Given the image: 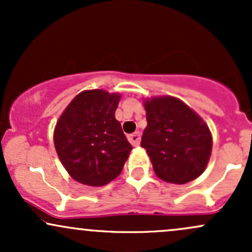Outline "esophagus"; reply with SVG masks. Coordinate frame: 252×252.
I'll return each mask as SVG.
<instances>
[{"label": "esophagus", "instance_id": "obj_1", "mask_svg": "<svg viewBox=\"0 0 252 252\" xmlns=\"http://www.w3.org/2000/svg\"><path fill=\"white\" fill-rule=\"evenodd\" d=\"M128 140H129V142L132 144V146L138 147V146H140V142H141L140 132H134V134L129 135L128 136Z\"/></svg>", "mask_w": 252, "mask_h": 252}]
</instances>
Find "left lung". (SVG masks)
<instances>
[{
	"instance_id": "left-lung-1",
	"label": "left lung",
	"mask_w": 252,
	"mask_h": 252,
	"mask_svg": "<svg viewBox=\"0 0 252 252\" xmlns=\"http://www.w3.org/2000/svg\"><path fill=\"white\" fill-rule=\"evenodd\" d=\"M144 109L148 124L141 147L148 153L155 174L178 185L201 175L212 150L206 123L189 106L170 96L147 99Z\"/></svg>"
}]
</instances>
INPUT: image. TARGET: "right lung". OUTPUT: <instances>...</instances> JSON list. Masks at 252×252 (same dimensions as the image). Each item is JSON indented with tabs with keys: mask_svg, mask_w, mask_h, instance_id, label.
<instances>
[{
	"mask_svg": "<svg viewBox=\"0 0 252 252\" xmlns=\"http://www.w3.org/2000/svg\"><path fill=\"white\" fill-rule=\"evenodd\" d=\"M121 96L104 90L80 92L54 129V147L72 179L104 186L122 172L132 147L115 118Z\"/></svg>",
	"mask_w": 252,
	"mask_h": 252,
	"instance_id": "add662e5",
	"label": "right lung"
}]
</instances>
